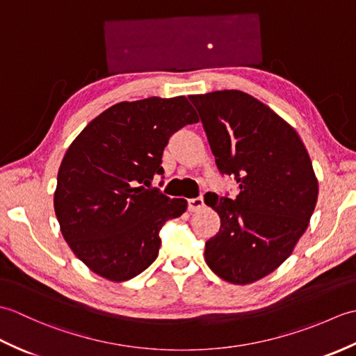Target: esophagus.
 Returning a JSON list of instances; mask_svg holds the SVG:
<instances>
[{"instance_id":"esophagus-1","label":"esophagus","mask_w":356,"mask_h":356,"mask_svg":"<svg viewBox=\"0 0 356 356\" xmlns=\"http://www.w3.org/2000/svg\"><path fill=\"white\" fill-rule=\"evenodd\" d=\"M205 207V202H203V197H194L188 200V209L190 211H199Z\"/></svg>"}]
</instances>
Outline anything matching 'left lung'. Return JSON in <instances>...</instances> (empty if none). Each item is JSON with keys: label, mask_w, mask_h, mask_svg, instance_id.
I'll return each mask as SVG.
<instances>
[{"label": "left lung", "mask_w": 356, "mask_h": 356, "mask_svg": "<svg viewBox=\"0 0 356 356\" xmlns=\"http://www.w3.org/2000/svg\"><path fill=\"white\" fill-rule=\"evenodd\" d=\"M217 168L237 180L236 199L205 200L220 231L205 245L211 270L232 284L269 275L293 251L318 199V180L298 133L240 90L193 95Z\"/></svg>", "instance_id": "1"}]
</instances>
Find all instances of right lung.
Wrapping results in <instances>:
<instances>
[{"label": "right lung", "instance_id": "add662e5", "mask_svg": "<svg viewBox=\"0 0 356 356\" xmlns=\"http://www.w3.org/2000/svg\"><path fill=\"white\" fill-rule=\"evenodd\" d=\"M199 122L185 96L119 102L72 142L58 171L55 213L73 254L110 282H127L157 259L159 231L188 202L151 180L163 174L171 134Z\"/></svg>", "mask_w": 356, "mask_h": 356}]
</instances>
